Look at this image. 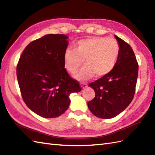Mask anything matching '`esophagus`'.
<instances>
[{
  "label": "esophagus",
  "mask_w": 155,
  "mask_h": 155,
  "mask_svg": "<svg viewBox=\"0 0 155 155\" xmlns=\"http://www.w3.org/2000/svg\"><path fill=\"white\" fill-rule=\"evenodd\" d=\"M81 86H82V87L83 88V89H84V88L87 87V84H86L84 82H82L81 83Z\"/></svg>",
  "instance_id": "obj_1"
}]
</instances>
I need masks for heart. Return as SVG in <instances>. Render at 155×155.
Wrapping results in <instances>:
<instances>
[{
  "instance_id": "1",
  "label": "heart",
  "mask_w": 155,
  "mask_h": 155,
  "mask_svg": "<svg viewBox=\"0 0 155 155\" xmlns=\"http://www.w3.org/2000/svg\"><path fill=\"white\" fill-rule=\"evenodd\" d=\"M120 54V46L114 39L106 37H91L78 41L73 48L64 52L65 68L74 74L84 61L85 65L74 75L80 81L94 76L103 77L111 73L116 66Z\"/></svg>"
}]
</instances>
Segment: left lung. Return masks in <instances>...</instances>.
I'll use <instances>...</instances> for the list:
<instances>
[{
	"label": "left lung",
	"mask_w": 155,
	"mask_h": 155,
	"mask_svg": "<svg viewBox=\"0 0 155 155\" xmlns=\"http://www.w3.org/2000/svg\"><path fill=\"white\" fill-rule=\"evenodd\" d=\"M120 54L111 73L89 84L95 96L87 107L95 116L110 119L122 112L133 99L138 74V64L132 47L115 35Z\"/></svg>",
	"instance_id": "1"
}]
</instances>
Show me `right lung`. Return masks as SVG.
<instances>
[{
	"label": "right lung",
	"mask_w": 155,
	"mask_h": 155,
	"mask_svg": "<svg viewBox=\"0 0 155 155\" xmlns=\"http://www.w3.org/2000/svg\"><path fill=\"white\" fill-rule=\"evenodd\" d=\"M64 34H47L30 43L17 65V77L24 102L45 118L57 117L69 108V95L81 91L79 82L64 68L68 45Z\"/></svg>",
	"instance_id": "right-lung-1"
}]
</instances>
